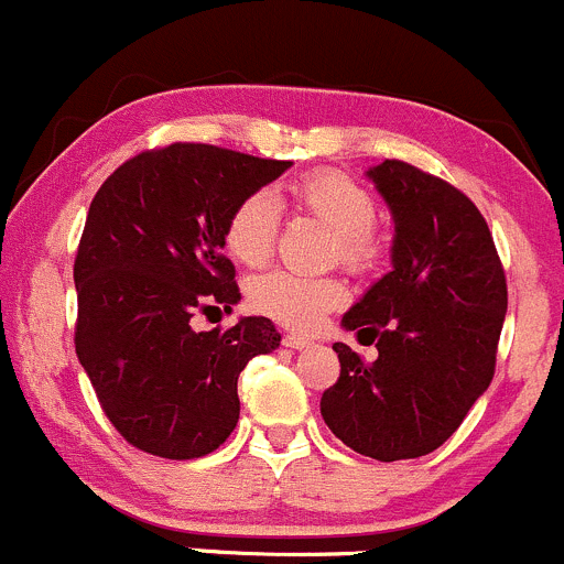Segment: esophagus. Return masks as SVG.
I'll list each match as a JSON object with an SVG mask.
<instances>
[{"instance_id":"34e87169","label":"esophagus","mask_w":564,"mask_h":564,"mask_svg":"<svg viewBox=\"0 0 564 564\" xmlns=\"http://www.w3.org/2000/svg\"><path fill=\"white\" fill-rule=\"evenodd\" d=\"M282 343L288 345V348H310L312 345V339L310 337H304V334H299V332H290V334H284L282 337Z\"/></svg>"}]
</instances>
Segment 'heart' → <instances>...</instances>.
Returning <instances> with one entry per match:
<instances>
[{
    "instance_id": "heart-1",
    "label": "heart",
    "mask_w": 564,
    "mask_h": 564,
    "mask_svg": "<svg viewBox=\"0 0 564 564\" xmlns=\"http://www.w3.org/2000/svg\"><path fill=\"white\" fill-rule=\"evenodd\" d=\"M290 203L301 214L315 216L337 238V258L348 269L361 271L376 260L378 241L376 199L361 183L343 172H312L288 188ZM280 232V208L269 192H252L232 208L225 225V247L241 265L258 269L274 254ZM249 306L290 328H312L326 312L345 304L343 282L332 276H299L290 271H269L249 282Z\"/></svg>"
}]
</instances>
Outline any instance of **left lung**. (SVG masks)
<instances>
[{"label": "left lung", "mask_w": 564, "mask_h": 564, "mask_svg": "<svg viewBox=\"0 0 564 564\" xmlns=\"http://www.w3.org/2000/svg\"><path fill=\"white\" fill-rule=\"evenodd\" d=\"M394 219L392 271L343 315L376 343L361 361L334 343L339 378L321 398L328 431L367 458L442 447L490 387L507 280L477 205L447 181L387 159L367 172Z\"/></svg>", "instance_id": "obj_1"}]
</instances>
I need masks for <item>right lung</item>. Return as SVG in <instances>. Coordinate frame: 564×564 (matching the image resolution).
Listing matches in <instances>:
<instances>
[{"label": "right lung", "mask_w": 564, "mask_h": 564, "mask_svg": "<svg viewBox=\"0 0 564 564\" xmlns=\"http://www.w3.org/2000/svg\"><path fill=\"white\" fill-rule=\"evenodd\" d=\"M290 161L175 142L117 166L90 203L74 263L76 356L128 444L159 458L214 453L236 431L238 376L280 348L269 317L194 332L197 312H232L225 225Z\"/></svg>", "instance_id": "add662e5"}]
</instances>
